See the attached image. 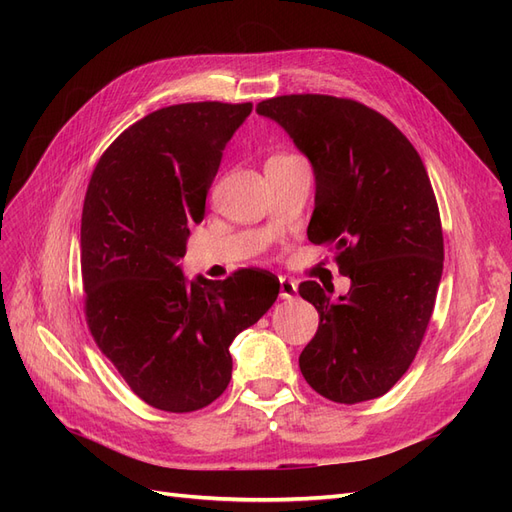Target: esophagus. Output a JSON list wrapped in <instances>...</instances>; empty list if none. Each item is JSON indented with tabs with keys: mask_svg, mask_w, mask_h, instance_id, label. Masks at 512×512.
<instances>
[{
	"mask_svg": "<svg viewBox=\"0 0 512 512\" xmlns=\"http://www.w3.org/2000/svg\"><path fill=\"white\" fill-rule=\"evenodd\" d=\"M297 282L288 280V277H280V297L282 299H294L297 297Z\"/></svg>",
	"mask_w": 512,
	"mask_h": 512,
	"instance_id": "obj_1",
	"label": "esophagus"
}]
</instances>
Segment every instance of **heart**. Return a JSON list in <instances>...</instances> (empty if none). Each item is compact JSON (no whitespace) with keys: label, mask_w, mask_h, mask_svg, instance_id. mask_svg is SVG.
<instances>
[{"label":"heart","mask_w":512,"mask_h":512,"mask_svg":"<svg viewBox=\"0 0 512 512\" xmlns=\"http://www.w3.org/2000/svg\"><path fill=\"white\" fill-rule=\"evenodd\" d=\"M275 158H290V156H275Z\"/></svg>","instance_id":"heart-1"}]
</instances>
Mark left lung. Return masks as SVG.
I'll return each instance as SVG.
<instances>
[{"instance_id":"left-lung-1","label":"left lung","mask_w":512,"mask_h":512,"mask_svg":"<svg viewBox=\"0 0 512 512\" xmlns=\"http://www.w3.org/2000/svg\"><path fill=\"white\" fill-rule=\"evenodd\" d=\"M256 113L288 132L316 177L307 239L329 245L350 290L318 282L299 294L320 324L299 356L316 393L337 404L376 399L406 374L423 342L442 277L444 239L425 164L408 138L361 102L294 94Z\"/></svg>"}]
</instances>
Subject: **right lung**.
Listing matches in <instances>:
<instances>
[{"mask_svg":"<svg viewBox=\"0 0 512 512\" xmlns=\"http://www.w3.org/2000/svg\"><path fill=\"white\" fill-rule=\"evenodd\" d=\"M252 104L160 108L121 132L91 175L81 220L89 331L145 404L194 412L230 382V344L275 303L269 271L188 282L190 224L203 222L222 151Z\"/></svg>","mask_w":512,"mask_h":512,"instance_id":"obj_1","label":"right lung"}]
</instances>
